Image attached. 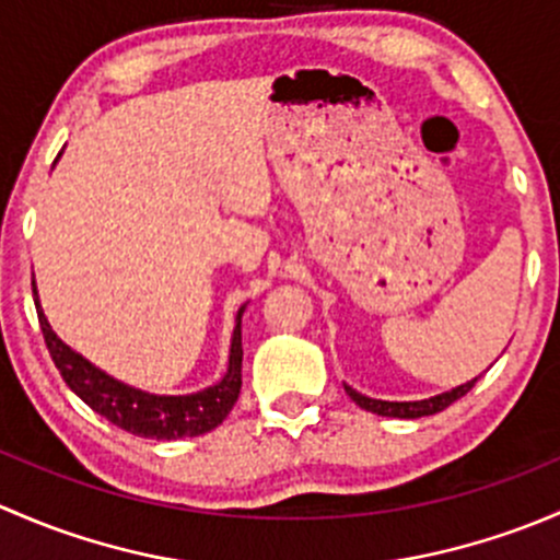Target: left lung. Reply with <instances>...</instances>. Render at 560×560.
Masks as SVG:
<instances>
[{"label": "left lung", "mask_w": 560, "mask_h": 560, "mask_svg": "<svg viewBox=\"0 0 560 560\" xmlns=\"http://www.w3.org/2000/svg\"><path fill=\"white\" fill-rule=\"evenodd\" d=\"M477 380H480V377L466 380L464 385H455V388L445 390V394L429 396V399H420V401H383V399H372V396L359 394V390L350 388V385H345V394H348L350 399L355 401V405L369 409V412H374V415H383V418L415 420V418H425V415H436V412H442V409H445V407H451L453 401H458L460 396H466L471 388H475Z\"/></svg>", "instance_id": "8db88e82"}]
</instances>
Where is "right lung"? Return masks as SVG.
Listing matches in <instances>:
<instances>
[{
	"mask_svg": "<svg viewBox=\"0 0 560 560\" xmlns=\"http://www.w3.org/2000/svg\"><path fill=\"white\" fill-rule=\"evenodd\" d=\"M32 291L45 345H48L50 359H54L65 383L94 412H100L102 418H107L118 429L129 431L135 436H145V440L170 442L183 440V436L207 434L215 425H221L226 420V415L232 412L242 388V313H245L247 304H242L237 310V318H234L226 374L215 385H210L205 390H196V394L161 396L135 388V385L124 383V380H115L105 369L91 364L85 355L69 348L65 339H59V334L50 328L48 318H45L43 307H39L37 282L34 280Z\"/></svg>",
	"mask_w": 560,
	"mask_h": 560,
	"instance_id": "1",
	"label": "right lung"
}]
</instances>
